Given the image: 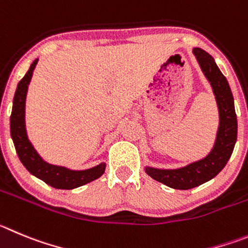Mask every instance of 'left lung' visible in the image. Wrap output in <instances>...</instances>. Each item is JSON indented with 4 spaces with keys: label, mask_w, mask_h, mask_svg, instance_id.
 Instances as JSON below:
<instances>
[{
    "label": "left lung",
    "mask_w": 248,
    "mask_h": 248,
    "mask_svg": "<svg viewBox=\"0 0 248 248\" xmlns=\"http://www.w3.org/2000/svg\"><path fill=\"white\" fill-rule=\"evenodd\" d=\"M193 54L213 88L218 104L219 127L214 147L209 154L201 160L179 169L145 168V172L152 179L175 189L194 188L217 176L230 159L237 140V119L232 93L228 80L208 52L200 47H194Z\"/></svg>",
    "instance_id": "1"
}]
</instances>
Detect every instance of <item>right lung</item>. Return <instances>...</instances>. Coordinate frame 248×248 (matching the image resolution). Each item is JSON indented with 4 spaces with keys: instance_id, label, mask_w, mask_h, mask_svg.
I'll use <instances>...</instances> for the list:
<instances>
[{
    "instance_id": "right-lung-1",
    "label": "right lung",
    "mask_w": 248,
    "mask_h": 248,
    "mask_svg": "<svg viewBox=\"0 0 248 248\" xmlns=\"http://www.w3.org/2000/svg\"><path fill=\"white\" fill-rule=\"evenodd\" d=\"M38 59L30 64L29 71L18 83L13 98V108L11 113V137L15 143L19 160L31 175L43 180L45 184L59 189H73L94 181L105 172L106 164L101 163L87 170H71L64 166L48 164L41 158L33 144L30 143L25 129V99L33 72Z\"/></svg>"
}]
</instances>
